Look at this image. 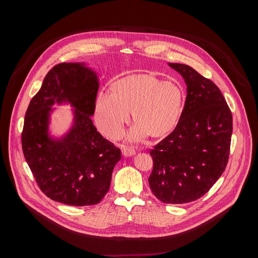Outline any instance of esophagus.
Returning a JSON list of instances; mask_svg holds the SVG:
<instances>
[{
	"instance_id": "obj_1",
	"label": "esophagus",
	"mask_w": 258,
	"mask_h": 258,
	"mask_svg": "<svg viewBox=\"0 0 258 258\" xmlns=\"http://www.w3.org/2000/svg\"><path fill=\"white\" fill-rule=\"evenodd\" d=\"M136 154V151L132 148H124L122 149V155L125 156V157H128V156H133Z\"/></svg>"
}]
</instances>
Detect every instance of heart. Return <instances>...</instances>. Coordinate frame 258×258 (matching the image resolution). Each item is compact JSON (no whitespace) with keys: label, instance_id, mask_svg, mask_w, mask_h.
I'll return each mask as SVG.
<instances>
[{"label":"heart","instance_id":"b5f03b06","mask_svg":"<svg viewBox=\"0 0 258 258\" xmlns=\"http://www.w3.org/2000/svg\"><path fill=\"white\" fill-rule=\"evenodd\" d=\"M185 92L174 82L152 75H132L114 83L113 93L102 92L95 104V120L104 136L117 139L133 112L137 122L128 134L139 141L148 136L163 137L177 124Z\"/></svg>","mask_w":258,"mask_h":258}]
</instances>
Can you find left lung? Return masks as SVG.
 <instances>
[{
    "label": "left lung",
    "mask_w": 258,
    "mask_h": 258,
    "mask_svg": "<svg viewBox=\"0 0 258 258\" xmlns=\"http://www.w3.org/2000/svg\"><path fill=\"white\" fill-rule=\"evenodd\" d=\"M168 65L185 80L187 98L175 128L150 151L148 180L161 202L183 204L205 195L225 171L233 116L213 82L189 65Z\"/></svg>",
    "instance_id": "obj_1"
}]
</instances>
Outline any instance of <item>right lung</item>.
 Listing matches in <instances>:
<instances>
[{
    "mask_svg": "<svg viewBox=\"0 0 258 258\" xmlns=\"http://www.w3.org/2000/svg\"><path fill=\"white\" fill-rule=\"evenodd\" d=\"M99 89L97 73L85 63L55 65L31 99L21 135L24 158L42 192L72 206L95 205L110 188L120 149L104 139L93 124ZM69 102L74 124L60 139L48 136L50 107Z\"/></svg>",
    "mask_w": 258,
    "mask_h": 258,
    "instance_id": "right-lung-1",
    "label": "right lung"
}]
</instances>
